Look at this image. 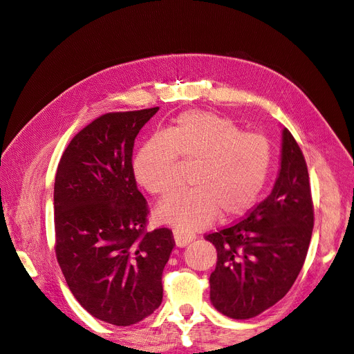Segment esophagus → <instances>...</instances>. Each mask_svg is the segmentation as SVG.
I'll use <instances>...</instances> for the list:
<instances>
[{
	"label": "esophagus",
	"mask_w": 354,
	"mask_h": 354,
	"mask_svg": "<svg viewBox=\"0 0 354 354\" xmlns=\"http://www.w3.org/2000/svg\"><path fill=\"white\" fill-rule=\"evenodd\" d=\"M173 236H174V242L180 248H183V246L189 245L192 241L195 239V234L187 232L186 229H174L173 230Z\"/></svg>",
	"instance_id": "obj_1"
}]
</instances>
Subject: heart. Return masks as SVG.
<instances>
[{"label": "heart", "instance_id": "obj_1", "mask_svg": "<svg viewBox=\"0 0 354 354\" xmlns=\"http://www.w3.org/2000/svg\"><path fill=\"white\" fill-rule=\"evenodd\" d=\"M177 159L194 162L192 189L160 203L156 218L194 230L209 226L220 212L223 218H234L248 211L269 178L273 152L264 136L242 133L227 118L186 112L140 146L133 176L149 194L164 198L174 187Z\"/></svg>", "mask_w": 354, "mask_h": 354}]
</instances>
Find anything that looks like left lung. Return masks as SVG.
I'll list each match as a JSON object with an SVG mask.
<instances>
[{"label": "left lung", "instance_id": "left-lung-1", "mask_svg": "<svg viewBox=\"0 0 354 354\" xmlns=\"http://www.w3.org/2000/svg\"><path fill=\"white\" fill-rule=\"evenodd\" d=\"M313 202L301 149L282 130L281 168L270 195L233 226L207 234L217 250L209 298L220 313L251 319L282 299L304 264Z\"/></svg>", "mask_w": 354, "mask_h": 354}]
</instances>
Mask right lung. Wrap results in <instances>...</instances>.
Listing matches in <instances>:
<instances>
[{"label":"right lung","mask_w":354,"mask_h":354,"mask_svg":"<svg viewBox=\"0 0 354 354\" xmlns=\"http://www.w3.org/2000/svg\"><path fill=\"white\" fill-rule=\"evenodd\" d=\"M159 108L106 113L75 136L55 181L56 255L78 303L116 326L162 303L169 229L146 230L147 205L133 176V147Z\"/></svg>","instance_id":"right-lung-1"}]
</instances>
